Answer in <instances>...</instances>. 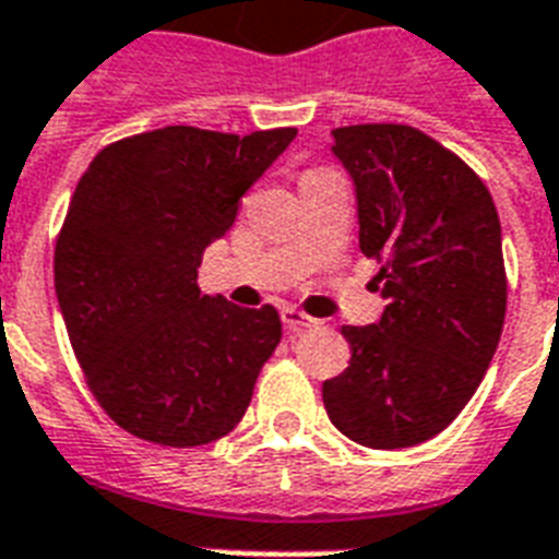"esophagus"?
Segmentation results:
<instances>
[{"mask_svg":"<svg viewBox=\"0 0 559 559\" xmlns=\"http://www.w3.org/2000/svg\"><path fill=\"white\" fill-rule=\"evenodd\" d=\"M281 319H284V328H287L289 333H301L307 331V328H316V324H319L313 316L301 313L296 307H284V310H281Z\"/></svg>","mask_w":559,"mask_h":559,"instance_id":"obj_1","label":"esophagus"}]
</instances>
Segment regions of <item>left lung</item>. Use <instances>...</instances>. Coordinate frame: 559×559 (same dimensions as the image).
Listing matches in <instances>:
<instances>
[{
	"instance_id": "1",
	"label": "left lung",
	"mask_w": 559,
	"mask_h": 559,
	"mask_svg": "<svg viewBox=\"0 0 559 559\" xmlns=\"http://www.w3.org/2000/svg\"><path fill=\"white\" fill-rule=\"evenodd\" d=\"M357 186L359 249L380 263V322L342 328L350 366L328 417L371 450L415 447L459 417L502 336L508 278L493 197L467 162L408 124L333 130Z\"/></svg>"
}]
</instances>
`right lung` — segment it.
I'll return each mask as SVG.
<instances>
[{"label":"right lung","mask_w":559,"mask_h":559,"mask_svg":"<svg viewBox=\"0 0 559 559\" xmlns=\"http://www.w3.org/2000/svg\"><path fill=\"white\" fill-rule=\"evenodd\" d=\"M296 133L162 127L107 144L74 188L57 301L86 385L135 438L202 447L246 415L281 342L278 310L202 296L197 270Z\"/></svg>","instance_id":"obj_1"}]
</instances>
